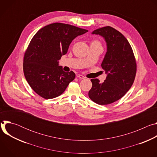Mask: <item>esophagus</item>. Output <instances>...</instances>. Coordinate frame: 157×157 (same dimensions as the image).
Wrapping results in <instances>:
<instances>
[{"instance_id":"34e87169","label":"esophagus","mask_w":157,"mask_h":157,"mask_svg":"<svg viewBox=\"0 0 157 157\" xmlns=\"http://www.w3.org/2000/svg\"><path fill=\"white\" fill-rule=\"evenodd\" d=\"M76 76H77L78 78H80V79H85V77H84V76H82V75H79V74H78V75H76Z\"/></svg>"}]
</instances>
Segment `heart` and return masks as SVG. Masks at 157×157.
<instances>
[{"label": "heart", "instance_id": "b5f03b06", "mask_svg": "<svg viewBox=\"0 0 157 157\" xmlns=\"http://www.w3.org/2000/svg\"><path fill=\"white\" fill-rule=\"evenodd\" d=\"M91 43H99L97 40H93L92 42H91Z\"/></svg>", "mask_w": 157, "mask_h": 157}]
</instances>
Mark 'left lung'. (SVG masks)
Returning a JSON list of instances; mask_svg holds the SVG:
<instances>
[{
  "label": "left lung",
  "mask_w": 157,
  "mask_h": 157,
  "mask_svg": "<svg viewBox=\"0 0 157 157\" xmlns=\"http://www.w3.org/2000/svg\"><path fill=\"white\" fill-rule=\"evenodd\" d=\"M92 34L102 36L107 44V52L101 66L107 74L101 83L91 79L93 86L88 95L99 105H107L122 98L135 79L137 64L132 48L126 38L115 29L107 26L95 30Z\"/></svg>",
  "instance_id": "left-lung-1"
}]
</instances>
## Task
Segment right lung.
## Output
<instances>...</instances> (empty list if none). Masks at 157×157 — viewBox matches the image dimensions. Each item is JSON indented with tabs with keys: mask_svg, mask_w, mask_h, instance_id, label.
I'll return each mask as SVG.
<instances>
[{
	"mask_svg": "<svg viewBox=\"0 0 157 157\" xmlns=\"http://www.w3.org/2000/svg\"><path fill=\"white\" fill-rule=\"evenodd\" d=\"M88 30L62 23H54L39 30L25 53L24 73L33 90L41 98L49 99L64 93L75 73H66L58 65L66 54L71 41Z\"/></svg>",
	"mask_w": 157,
	"mask_h": 157,
	"instance_id": "right-lung-1",
	"label": "right lung"
}]
</instances>
